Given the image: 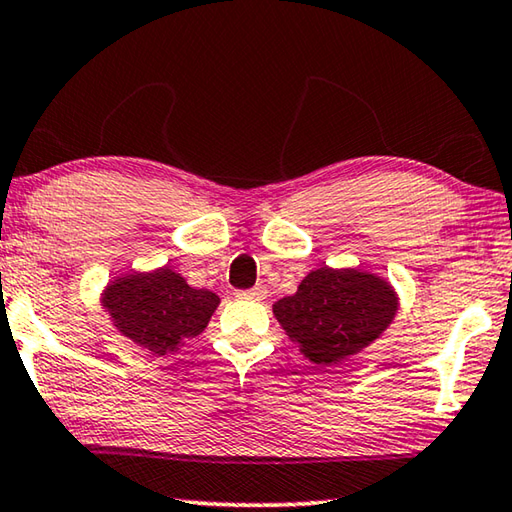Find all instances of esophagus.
<instances>
[{"label":"esophagus","mask_w":512,"mask_h":512,"mask_svg":"<svg viewBox=\"0 0 512 512\" xmlns=\"http://www.w3.org/2000/svg\"><path fill=\"white\" fill-rule=\"evenodd\" d=\"M237 298L241 300H253V302H262L266 298V287L264 284H257V287L248 289V291H239Z\"/></svg>","instance_id":"esophagus-1"}]
</instances>
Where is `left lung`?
I'll list each match as a JSON object with an SVG mask.
<instances>
[{"label": "left lung", "mask_w": 512, "mask_h": 512, "mask_svg": "<svg viewBox=\"0 0 512 512\" xmlns=\"http://www.w3.org/2000/svg\"><path fill=\"white\" fill-rule=\"evenodd\" d=\"M400 309L384 280L363 268L320 266L277 300L273 314L298 350L316 366H336L375 343Z\"/></svg>", "instance_id": "left-lung-1"}]
</instances>
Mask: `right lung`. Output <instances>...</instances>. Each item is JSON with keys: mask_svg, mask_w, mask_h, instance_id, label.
I'll return each mask as SVG.
<instances>
[{"mask_svg": "<svg viewBox=\"0 0 512 512\" xmlns=\"http://www.w3.org/2000/svg\"><path fill=\"white\" fill-rule=\"evenodd\" d=\"M219 296L189 287L169 266L119 275L101 293V307L121 336L155 357H167L203 332Z\"/></svg>", "mask_w": 512, "mask_h": 512, "instance_id": "add662e5", "label": "right lung"}]
</instances>
